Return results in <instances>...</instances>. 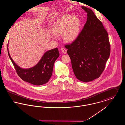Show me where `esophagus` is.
Masks as SVG:
<instances>
[{"label":"esophagus","instance_id":"obj_1","mask_svg":"<svg viewBox=\"0 0 125 125\" xmlns=\"http://www.w3.org/2000/svg\"><path fill=\"white\" fill-rule=\"evenodd\" d=\"M61 51H62V52L63 53L66 54L67 53V50L64 48H63V47L62 48H61Z\"/></svg>","mask_w":125,"mask_h":125}]
</instances>
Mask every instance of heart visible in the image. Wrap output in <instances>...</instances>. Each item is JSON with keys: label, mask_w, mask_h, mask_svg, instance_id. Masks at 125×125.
Listing matches in <instances>:
<instances>
[{"label": "heart", "mask_w": 125, "mask_h": 125, "mask_svg": "<svg viewBox=\"0 0 125 125\" xmlns=\"http://www.w3.org/2000/svg\"><path fill=\"white\" fill-rule=\"evenodd\" d=\"M80 21L77 18L64 15L54 24L52 32L55 35L63 34L64 39L68 42L73 41L78 36Z\"/></svg>", "instance_id": "1"}]
</instances>
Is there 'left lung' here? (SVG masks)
Here are the masks:
<instances>
[{
    "instance_id": "left-lung-1",
    "label": "left lung",
    "mask_w": 125,
    "mask_h": 125,
    "mask_svg": "<svg viewBox=\"0 0 125 125\" xmlns=\"http://www.w3.org/2000/svg\"><path fill=\"white\" fill-rule=\"evenodd\" d=\"M87 13V21L76 38L65 45L68 49L76 77L88 82L98 78L104 71L110 54L107 31L93 11L82 6Z\"/></svg>"
}]
</instances>
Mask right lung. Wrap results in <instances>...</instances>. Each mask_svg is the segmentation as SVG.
Returning <instances> with one entry per match:
<instances>
[{
  "label": "right lung",
  "instance_id": "add662e5",
  "mask_svg": "<svg viewBox=\"0 0 125 125\" xmlns=\"http://www.w3.org/2000/svg\"><path fill=\"white\" fill-rule=\"evenodd\" d=\"M8 52L19 77L24 81L37 86L43 85L49 81L52 74L54 63L60 55L58 48L50 50L44 53L34 67L24 69L14 62L9 53L8 48Z\"/></svg>",
  "mask_w": 125,
  "mask_h": 125
}]
</instances>
